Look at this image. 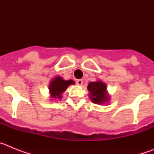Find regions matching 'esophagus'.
Returning <instances> with one entry per match:
<instances>
[{
  "label": "esophagus",
  "instance_id": "34e87169",
  "mask_svg": "<svg viewBox=\"0 0 154 154\" xmlns=\"http://www.w3.org/2000/svg\"><path fill=\"white\" fill-rule=\"evenodd\" d=\"M82 83H83L82 79H78L77 80V82H76V84H77L78 85H82Z\"/></svg>",
  "mask_w": 154,
  "mask_h": 154
}]
</instances>
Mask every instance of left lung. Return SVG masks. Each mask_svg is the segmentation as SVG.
<instances>
[{"mask_svg": "<svg viewBox=\"0 0 154 154\" xmlns=\"http://www.w3.org/2000/svg\"><path fill=\"white\" fill-rule=\"evenodd\" d=\"M89 98L91 101L97 104H103L108 101L109 96L106 92V85L101 81L92 82L88 85Z\"/></svg>", "mask_w": 154, "mask_h": 154, "instance_id": "8db88e82", "label": "left lung"}]
</instances>
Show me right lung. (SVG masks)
I'll return each instance as SVG.
<instances>
[{
	"instance_id": "1",
	"label": "right lung",
	"mask_w": 154,
	"mask_h": 154,
	"mask_svg": "<svg viewBox=\"0 0 154 154\" xmlns=\"http://www.w3.org/2000/svg\"><path fill=\"white\" fill-rule=\"evenodd\" d=\"M75 82L72 80H64L62 77L58 76L53 79L49 84V90L51 93V97L55 99H61L62 93L66 90L68 86L71 84H74Z\"/></svg>"
}]
</instances>
